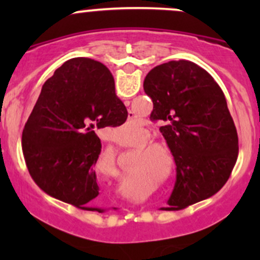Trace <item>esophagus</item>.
Masks as SVG:
<instances>
[{"instance_id": "34e87169", "label": "esophagus", "mask_w": 260, "mask_h": 260, "mask_svg": "<svg viewBox=\"0 0 260 260\" xmlns=\"http://www.w3.org/2000/svg\"><path fill=\"white\" fill-rule=\"evenodd\" d=\"M128 118H129V119H136V114L133 113V112L129 111V114H128Z\"/></svg>"}]
</instances>
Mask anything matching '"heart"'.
<instances>
[{
    "instance_id": "obj_1",
    "label": "heart",
    "mask_w": 260,
    "mask_h": 260,
    "mask_svg": "<svg viewBox=\"0 0 260 260\" xmlns=\"http://www.w3.org/2000/svg\"><path fill=\"white\" fill-rule=\"evenodd\" d=\"M136 129H138V131H140V128H138V127H137V128H136Z\"/></svg>"
}]
</instances>
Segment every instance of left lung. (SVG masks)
Instances as JSON below:
<instances>
[{
	"label": "left lung",
	"instance_id": "8db88e82",
	"mask_svg": "<svg viewBox=\"0 0 260 260\" xmlns=\"http://www.w3.org/2000/svg\"><path fill=\"white\" fill-rule=\"evenodd\" d=\"M153 102L151 120L176 164L169 210L211 198L226 183L239 153L238 133L221 88L205 69L187 60L153 68L143 81Z\"/></svg>",
	"mask_w": 260,
	"mask_h": 260
}]
</instances>
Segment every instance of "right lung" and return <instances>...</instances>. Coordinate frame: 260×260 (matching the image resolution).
<instances>
[{
	"instance_id": "1",
	"label": "right lung",
	"mask_w": 260,
	"mask_h": 260,
	"mask_svg": "<svg viewBox=\"0 0 260 260\" xmlns=\"http://www.w3.org/2000/svg\"><path fill=\"white\" fill-rule=\"evenodd\" d=\"M128 117L108 68L88 57L68 60L43 85L22 132L30 176L52 198L89 211L99 195L94 171L102 151L96 131Z\"/></svg>"
}]
</instances>
